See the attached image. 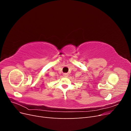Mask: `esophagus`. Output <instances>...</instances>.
Masks as SVG:
<instances>
[{
  "mask_svg": "<svg viewBox=\"0 0 131 131\" xmlns=\"http://www.w3.org/2000/svg\"><path fill=\"white\" fill-rule=\"evenodd\" d=\"M63 75H64V77H67V76H68V74H66V73H64V74H63Z\"/></svg>",
  "mask_w": 131,
  "mask_h": 131,
  "instance_id": "obj_1",
  "label": "esophagus"
}]
</instances>
